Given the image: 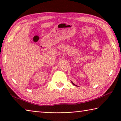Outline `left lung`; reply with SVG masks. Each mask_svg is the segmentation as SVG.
<instances>
[{
	"label": "left lung",
	"instance_id": "8db88e82",
	"mask_svg": "<svg viewBox=\"0 0 121 121\" xmlns=\"http://www.w3.org/2000/svg\"><path fill=\"white\" fill-rule=\"evenodd\" d=\"M71 83H73V85H75V84H74V83H73V82H72V81H71Z\"/></svg>",
	"mask_w": 121,
	"mask_h": 121
}]
</instances>
